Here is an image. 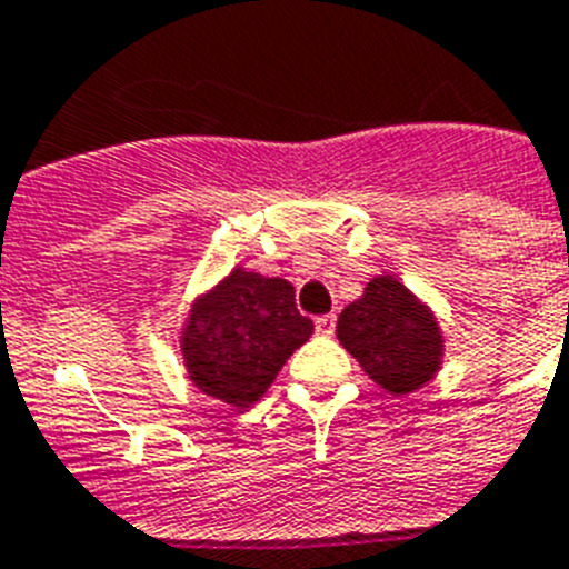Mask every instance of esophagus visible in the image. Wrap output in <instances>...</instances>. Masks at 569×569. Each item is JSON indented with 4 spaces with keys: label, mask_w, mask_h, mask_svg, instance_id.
Returning a JSON list of instances; mask_svg holds the SVG:
<instances>
[{
    "label": "esophagus",
    "mask_w": 569,
    "mask_h": 569,
    "mask_svg": "<svg viewBox=\"0 0 569 569\" xmlns=\"http://www.w3.org/2000/svg\"><path fill=\"white\" fill-rule=\"evenodd\" d=\"M333 330H336V316L333 313L319 316V319H316V333H319V336H333Z\"/></svg>",
    "instance_id": "esophagus-1"
}]
</instances>
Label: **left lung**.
I'll return each instance as SVG.
<instances>
[{
  "label": "left lung",
  "instance_id": "left-lung-1",
  "mask_svg": "<svg viewBox=\"0 0 569 569\" xmlns=\"http://www.w3.org/2000/svg\"><path fill=\"white\" fill-rule=\"evenodd\" d=\"M341 347L387 393L410 396L445 365V333L433 308L396 276H373L336 325Z\"/></svg>",
  "mask_w": 569,
  "mask_h": 569
}]
</instances>
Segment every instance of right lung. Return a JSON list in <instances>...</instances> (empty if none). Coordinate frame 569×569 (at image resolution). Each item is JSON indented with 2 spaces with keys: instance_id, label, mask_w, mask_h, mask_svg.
I'll use <instances>...</instances> for the list:
<instances>
[{
  "instance_id": "right-lung-1",
  "label": "right lung",
  "mask_w": 569,
  "mask_h": 569,
  "mask_svg": "<svg viewBox=\"0 0 569 569\" xmlns=\"http://www.w3.org/2000/svg\"><path fill=\"white\" fill-rule=\"evenodd\" d=\"M310 336L313 321L296 310L293 284L239 264L196 296L179 328V353L199 393L248 410Z\"/></svg>"
}]
</instances>
